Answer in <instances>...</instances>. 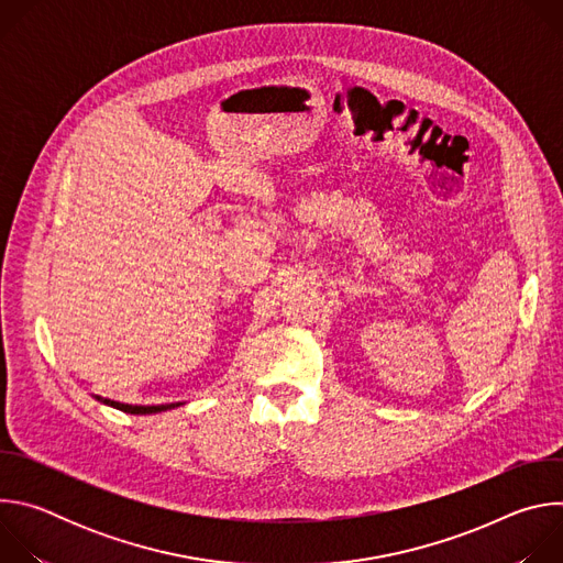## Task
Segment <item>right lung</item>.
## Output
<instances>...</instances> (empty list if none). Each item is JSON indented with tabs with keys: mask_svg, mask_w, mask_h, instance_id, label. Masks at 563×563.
Listing matches in <instances>:
<instances>
[{
	"mask_svg": "<svg viewBox=\"0 0 563 563\" xmlns=\"http://www.w3.org/2000/svg\"><path fill=\"white\" fill-rule=\"evenodd\" d=\"M100 404L104 406H111L120 412H126V415H157V412H167V410H174V408H180L183 404H165V406H129V404H120V400H111V398H102V396H96Z\"/></svg>",
	"mask_w": 563,
	"mask_h": 563,
	"instance_id": "right-lung-1",
	"label": "right lung"
}]
</instances>
